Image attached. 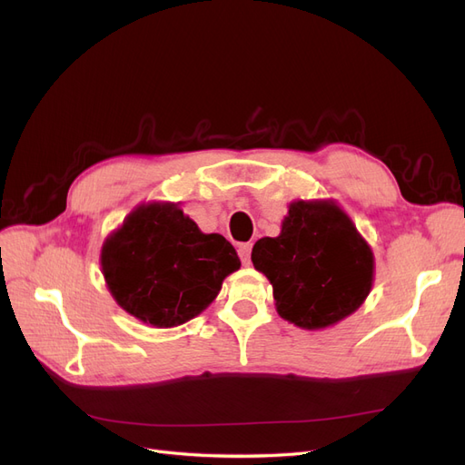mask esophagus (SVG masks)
<instances>
[{
  "label": "esophagus",
  "instance_id": "34e87169",
  "mask_svg": "<svg viewBox=\"0 0 465 465\" xmlns=\"http://www.w3.org/2000/svg\"><path fill=\"white\" fill-rule=\"evenodd\" d=\"M250 255H252V244L250 242H244L238 246V258L242 260L244 265H250Z\"/></svg>",
  "mask_w": 465,
  "mask_h": 465
}]
</instances>
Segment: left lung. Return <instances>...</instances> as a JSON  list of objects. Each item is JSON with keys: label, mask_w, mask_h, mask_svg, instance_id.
Returning <instances> with one entry per match:
<instances>
[{"label": "left lung", "mask_w": 465, "mask_h": 465, "mask_svg": "<svg viewBox=\"0 0 465 465\" xmlns=\"http://www.w3.org/2000/svg\"><path fill=\"white\" fill-rule=\"evenodd\" d=\"M252 262L273 284L279 315L302 329L341 322L371 291L373 253L331 202H294L281 234L253 244Z\"/></svg>", "instance_id": "obj_1"}]
</instances>
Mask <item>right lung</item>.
I'll return each instance as SVG.
<instances>
[{
	"instance_id": "add662e5",
	"label": "right lung",
	"mask_w": 465,
	"mask_h": 465,
	"mask_svg": "<svg viewBox=\"0 0 465 465\" xmlns=\"http://www.w3.org/2000/svg\"><path fill=\"white\" fill-rule=\"evenodd\" d=\"M240 267L221 234H203L177 205H142L107 238L102 269L119 306L153 327L203 312Z\"/></svg>"
}]
</instances>
